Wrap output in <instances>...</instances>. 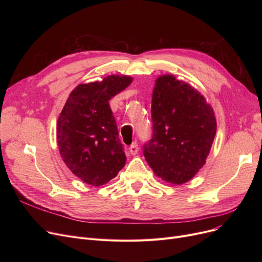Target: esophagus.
I'll use <instances>...</instances> for the list:
<instances>
[{
    "mask_svg": "<svg viewBox=\"0 0 262 262\" xmlns=\"http://www.w3.org/2000/svg\"><path fill=\"white\" fill-rule=\"evenodd\" d=\"M139 152V147H138V143L137 142H134L130 146H129V153L132 155H137Z\"/></svg>",
    "mask_w": 262,
    "mask_h": 262,
    "instance_id": "1",
    "label": "esophagus"
}]
</instances>
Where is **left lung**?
<instances>
[{
  "mask_svg": "<svg viewBox=\"0 0 262 262\" xmlns=\"http://www.w3.org/2000/svg\"><path fill=\"white\" fill-rule=\"evenodd\" d=\"M153 137L143 154L161 180L181 185L206 162L216 132L212 107L187 82L167 74L156 79L152 98Z\"/></svg>",
  "mask_w": 262,
  "mask_h": 262,
  "instance_id": "8db88e82",
  "label": "left lung"
}]
</instances>
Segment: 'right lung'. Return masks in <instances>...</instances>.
<instances>
[{
    "label": "right lung",
    "instance_id": "add662e5",
    "mask_svg": "<svg viewBox=\"0 0 262 262\" xmlns=\"http://www.w3.org/2000/svg\"><path fill=\"white\" fill-rule=\"evenodd\" d=\"M126 75L78 85L69 95L57 122V142L66 166L91 186L113 180L126 156L109 100L130 85Z\"/></svg>",
    "mask_w": 262,
    "mask_h": 262
}]
</instances>
